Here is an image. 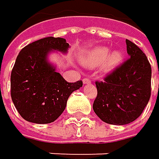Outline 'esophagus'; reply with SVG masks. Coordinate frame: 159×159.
Segmentation results:
<instances>
[{
  "mask_svg": "<svg viewBox=\"0 0 159 159\" xmlns=\"http://www.w3.org/2000/svg\"><path fill=\"white\" fill-rule=\"evenodd\" d=\"M90 79L89 78H88V77H85L84 79H83V83L84 84H90Z\"/></svg>",
  "mask_w": 159,
  "mask_h": 159,
  "instance_id": "1",
  "label": "esophagus"
}]
</instances>
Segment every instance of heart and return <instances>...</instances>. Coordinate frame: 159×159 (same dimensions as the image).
I'll list each match as a JSON object with an SVG mask.
<instances>
[{
    "instance_id": "b5f03b06",
    "label": "heart",
    "mask_w": 159,
    "mask_h": 159,
    "mask_svg": "<svg viewBox=\"0 0 159 159\" xmlns=\"http://www.w3.org/2000/svg\"><path fill=\"white\" fill-rule=\"evenodd\" d=\"M109 52V49L106 48H96L86 54L82 58V63L85 66H90V68H95V66H98L106 61L105 70H111L121 63L123 56L120 51H114L110 55Z\"/></svg>"
}]
</instances>
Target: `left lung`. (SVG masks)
Masks as SVG:
<instances>
[{"label": "left lung", "instance_id": "1", "mask_svg": "<svg viewBox=\"0 0 159 159\" xmlns=\"http://www.w3.org/2000/svg\"><path fill=\"white\" fill-rule=\"evenodd\" d=\"M130 58L96 81L97 96L93 111L104 122L129 124L143 112L151 97L152 69L144 52L126 40Z\"/></svg>", "mask_w": 159, "mask_h": 159}]
</instances>
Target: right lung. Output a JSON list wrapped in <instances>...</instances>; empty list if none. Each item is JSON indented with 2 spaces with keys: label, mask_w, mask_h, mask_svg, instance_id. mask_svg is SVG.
Listing matches in <instances>:
<instances>
[{
  "label": "right lung",
  "mask_w": 159,
  "mask_h": 159,
  "mask_svg": "<svg viewBox=\"0 0 159 159\" xmlns=\"http://www.w3.org/2000/svg\"><path fill=\"white\" fill-rule=\"evenodd\" d=\"M63 38L46 37L25 46L17 56L10 76V94L15 108L26 121L48 124L65 111L70 95L83 82L69 83L47 62L51 49L66 52Z\"/></svg>",
  "instance_id": "right-lung-1"
}]
</instances>
